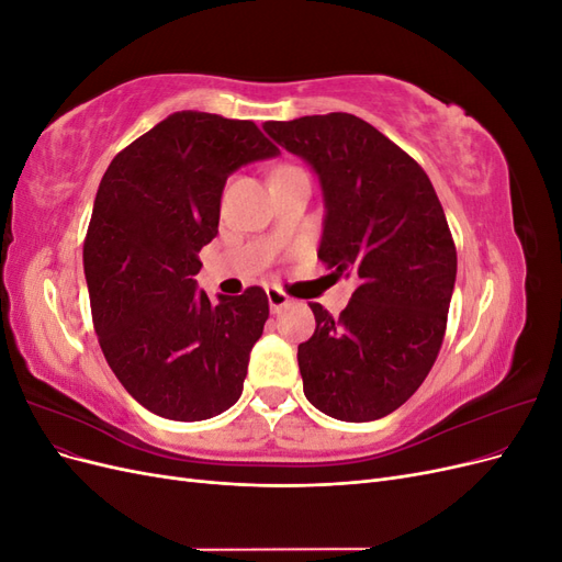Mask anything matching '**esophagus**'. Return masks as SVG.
<instances>
[{
	"instance_id": "obj_1",
	"label": "esophagus",
	"mask_w": 562,
	"mask_h": 562,
	"mask_svg": "<svg viewBox=\"0 0 562 562\" xmlns=\"http://www.w3.org/2000/svg\"><path fill=\"white\" fill-rule=\"evenodd\" d=\"M267 302H269V310L271 312H281L283 307H288L291 304V297H288L281 288H267Z\"/></svg>"
}]
</instances>
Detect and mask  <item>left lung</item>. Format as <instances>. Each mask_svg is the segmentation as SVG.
Wrapping results in <instances>:
<instances>
[{
	"label": "left lung",
	"instance_id": "left-lung-1",
	"mask_svg": "<svg viewBox=\"0 0 562 562\" xmlns=\"http://www.w3.org/2000/svg\"><path fill=\"white\" fill-rule=\"evenodd\" d=\"M265 133L316 173L318 258L356 291L337 318L321 304L297 347L307 401L342 422H372L411 398L443 345L457 250L419 164L347 112L267 122Z\"/></svg>",
	"mask_w": 562,
	"mask_h": 562
}]
</instances>
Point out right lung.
I'll use <instances>...</instances> for the list:
<instances>
[{
  "instance_id": "obj_1",
  "label": "right lung",
  "mask_w": 562,
  "mask_h": 562,
  "mask_svg": "<svg viewBox=\"0 0 562 562\" xmlns=\"http://www.w3.org/2000/svg\"><path fill=\"white\" fill-rule=\"evenodd\" d=\"M252 122L173 112L112 159L83 244V274L100 349L149 413L199 422L244 391L269 302L199 291V250L220 223L227 178L277 157Z\"/></svg>"
}]
</instances>
